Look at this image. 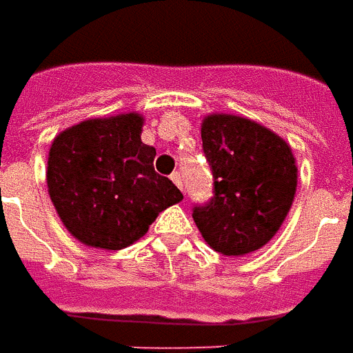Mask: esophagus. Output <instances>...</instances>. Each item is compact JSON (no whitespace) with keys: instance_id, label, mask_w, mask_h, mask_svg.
Segmentation results:
<instances>
[{"instance_id":"1","label":"esophagus","mask_w":353,"mask_h":353,"mask_svg":"<svg viewBox=\"0 0 353 353\" xmlns=\"http://www.w3.org/2000/svg\"><path fill=\"white\" fill-rule=\"evenodd\" d=\"M171 181L179 186V188L182 190V179H181V172H172L171 174Z\"/></svg>"}]
</instances>
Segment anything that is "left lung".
Listing matches in <instances>:
<instances>
[{"instance_id":"obj_1","label":"left lung","mask_w":353,"mask_h":353,"mask_svg":"<svg viewBox=\"0 0 353 353\" xmlns=\"http://www.w3.org/2000/svg\"><path fill=\"white\" fill-rule=\"evenodd\" d=\"M203 154L211 165V201L194 207V222L211 249L243 256L281 228L296 192L291 146L247 117L211 114L201 123Z\"/></svg>"}]
</instances>
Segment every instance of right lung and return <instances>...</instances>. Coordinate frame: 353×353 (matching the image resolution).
<instances>
[{"label":"right lung","instance_id":"1","mask_svg":"<svg viewBox=\"0 0 353 353\" xmlns=\"http://www.w3.org/2000/svg\"><path fill=\"white\" fill-rule=\"evenodd\" d=\"M141 114L85 119L54 137L47 188L77 241L119 251L141 239L181 190L154 171L156 148L141 141Z\"/></svg>","mask_w":353,"mask_h":353}]
</instances>
